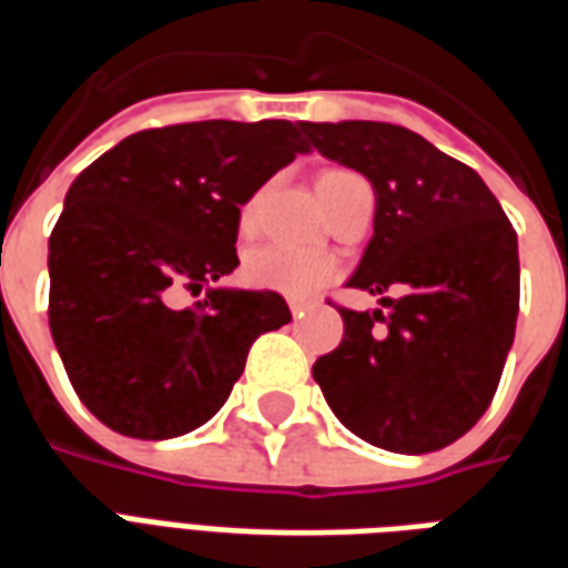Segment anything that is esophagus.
Returning <instances> with one entry per match:
<instances>
[{"mask_svg": "<svg viewBox=\"0 0 568 568\" xmlns=\"http://www.w3.org/2000/svg\"><path fill=\"white\" fill-rule=\"evenodd\" d=\"M288 307H292V316H295V320H301V316H304V304H297V301H292V304H288Z\"/></svg>", "mask_w": 568, "mask_h": 568, "instance_id": "obj_1", "label": "esophagus"}]
</instances>
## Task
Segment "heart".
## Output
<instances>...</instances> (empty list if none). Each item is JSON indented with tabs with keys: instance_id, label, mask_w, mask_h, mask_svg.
<instances>
[{
	"instance_id": "obj_1",
	"label": "heart",
	"mask_w": 568,
	"mask_h": 568,
	"mask_svg": "<svg viewBox=\"0 0 568 568\" xmlns=\"http://www.w3.org/2000/svg\"><path fill=\"white\" fill-rule=\"evenodd\" d=\"M358 182L362 179L356 173H346V170L322 173L316 187H320L325 210H337L346 194H349V187L358 185ZM255 224H258V197L246 200L240 206V215H236V227H240L243 236L252 234ZM240 273H243V280L252 288L304 301V297L316 295L320 288L332 283L334 276H337V264L332 258H325V255H310V252H297V248L258 246L243 258V271Z\"/></svg>"
}]
</instances>
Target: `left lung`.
I'll use <instances>...</instances> for the list:
<instances>
[{"instance_id":"1","label":"left lung","mask_w":568,"mask_h":568,"mask_svg":"<svg viewBox=\"0 0 568 568\" xmlns=\"http://www.w3.org/2000/svg\"><path fill=\"white\" fill-rule=\"evenodd\" d=\"M374 185V236L349 285L389 313L341 307L344 341L313 377L353 435L393 453L463 438L496 395L520 307L517 234L484 179L383 121L304 124Z\"/></svg>"}]
</instances>
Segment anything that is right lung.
<instances>
[{
    "label": "right lung",
    "mask_w": 568,
    "mask_h": 568,
    "mask_svg": "<svg viewBox=\"0 0 568 568\" xmlns=\"http://www.w3.org/2000/svg\"><path fill=\"white\" fill-rule=\"evenodd\" d=\"M307 151L304 121H194L140 130L72 182L48 240V322L100 423L142 440L203 426L255 337L292 320L276 292L212 283L240 264V206Z\"/></svg>",
    "instance_id": "1"
}]
</instances>
